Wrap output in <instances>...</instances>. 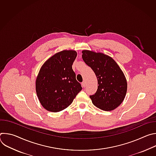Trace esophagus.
I'll list each match as a JSON object with an SVG mask.
<instances>
[{
	"instance_id": "esophagus-1",
	"label": "esophagus",
	"mask_w": 156,
	"mask_h": 156,
	"mask_svg": "<svg viewBox=\"0 0 156 156\" xmlns=\"http://www.w3.org/2000/svg\"><path fill=\"white\" fill-rule=\"evenodd\" d=\"M81 85H82V86H83V87H86V81H83V82L81 83Z\"/></svg>"
}]
</instances>
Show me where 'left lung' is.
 <instances>
[{
	"label": "left lung",
	"mask_w": 156,
	"mask_h": 156,
	"mask_svg": "<svg viewBox=\"0 0 156 156\" xmlns=\"http://www.w3.org/2000/svg\"><path fill=\"white\" fill-rule=\"evenodd\" d=\"M84 62L90 66L98 78L96 93L90 98L98 108L111 111L123 101L127 91V81L119 65L111 57L101 52L84 50Z\"/></svg>",
	"instance_id": "obj_1"
}]
</instances>
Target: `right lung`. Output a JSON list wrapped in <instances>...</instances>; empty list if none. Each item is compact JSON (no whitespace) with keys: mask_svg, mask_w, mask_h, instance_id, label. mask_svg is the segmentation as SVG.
<instances>
[{"mask_svg":"<svg viewBox=\"0 0 156 156\" xmlns=\"http://www.w3.org/2000/svg\"><path fill=\"white\" fill-rule=\"evenodd\" d=\"M76 56L75 51L63 50L42 65L36 80V91L47 110L58 112L68 107L82 90L72 69Z\"/></svg>","mask_w":156,"mask_h":156,"instance_id":"right-lung-1","label":"right lung"}]
</instances>
